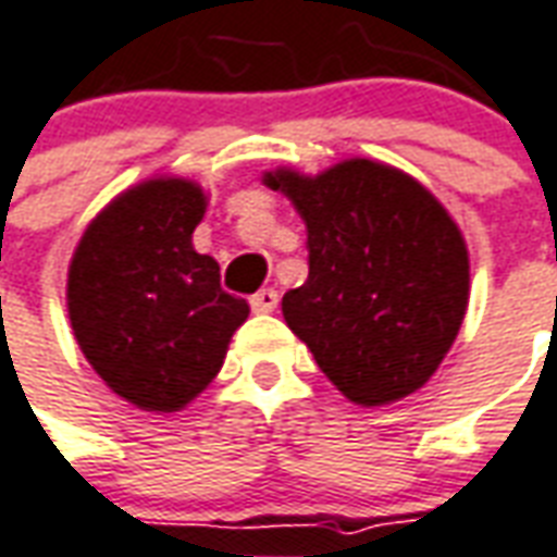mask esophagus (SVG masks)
Returning <instances> with one entry per match:
<instances>
[{"label":"esophagus","mask_w":557,"mask_h":557,"mask_svg":"<svg viewBox=\"0 0 557 557\" xmlns=\"http://www.w3.org/2000/svg\"><path fill=\"white\" fill-rule=\"evenodd\" d=\"M277 301H280L277 289H259L250 298V307L256 310V313H274V310H277Z\"/></svg>","instance_id":"esophagus-1"}]
</instances>
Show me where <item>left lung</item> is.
<instances>
[{
  "mask_svg": "<svg viewBox=\"0 0 557 557\" xmlns=\"http://www.w3.org/2000/svg\"><path fill=\"white\" fill-rule=\"evenodd\" d=\"M307 225V280L283 319L319 371L361 407L425 386L453 349L470 298V256L449 211L416 177L376 159L319 174L274 169Z\"/></svg>",
  "mask_w": 557,
  "mask_h": 557,
  "instance_id": "left-lung-1",
  "label": "left lung"
}]
</instances>
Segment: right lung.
I'll use <instances>...</instances> for the list:
<instances>
[{"label":"right lung","mask_w":557,"mask_h":557,"mask_svg":"<svg viewBox=\"0 0 557 557\" xmlns=\"http://www.w3.org/2000/svg\"><path fill=\"white\" fill-rule=\"evenodd\" d=\"M208 196L186 177H150L108 201L69 262L72 332L104 386L147 413H177L211 386L250 317L193 247Z\"/></svg>","instance_id":"right-lung-1"}]
</instances>
